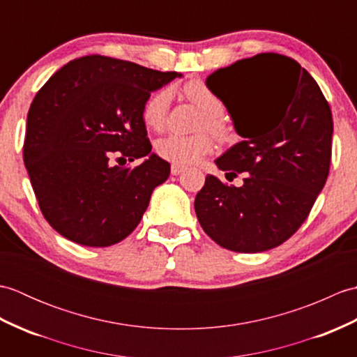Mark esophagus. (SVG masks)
I'll list each match as a JSON object with an SVG mask.
<instances>
[{
	"label": "esophagus",
	"mask_w": 357,
	"mask_h": 357,
	"mask_svg": "<svg viewBox=\"0 0 357 357\" xmlns=\"http://www.w3.org/2000/svg\"><path fill=\"white\" fill-rule=\"evenodd\" d=\"M184 170H185V167L179 165V164H173L172 165V174H174V176H176V174H179V173H183Z\"/></svg>",
	"instance_id": "esophagus-1"
}]
</instances>
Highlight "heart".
I'll use <instances>...</instances> for the list:
<instances>
[{"instance_id":"heart-1","label":"heart","mask_w":357,"mask_h":357,"mask_svg":"<svg viewBox=\"0 0 357 357\" xmlns=\"http://www.w3.org/2000/svg\"><path fill=\"white\" fill-rule=\"evenodd\" d=\"M183 93L188 101L198 105V107L206 113L202 126L207 127L208 130L216 135L218 138H227L230 135V127L222 118L224 104L213 90H211L206 82L193 79L188 81L183 86ZM170 105V90L159 89L151 93L146 102L142 104L141 118L142 123L151 130H161L165 124L167 113H169ZM213 147L207 133H196V135H181V133H169L162 136L156 142V153L165 161L173 164H195L198 162L202 156L210 153Z\"/></svg>"}]
</instances>
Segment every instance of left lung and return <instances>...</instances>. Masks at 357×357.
Returning <instances> with one entry per match:
<instances>
[{
    "mask_svg": "<svg viewBox=\"0 0 357 357\" xmlns=\"http://www.w3.org/2000/svg\"><path fill=\"white\" fill-rule=\"evenodd\" d=\"M207 86L221 98L242 141L216 159L196 195L198 221L216 244L259 253L291 238L327 183L333 116L319 86L294 59L257 53L219 69Z\"/></svg>",
    "mask_w": 357,
    "mask_h": 357,
    "instance_id": "left-lung-1",
    "label": "left lung"
}]
</instances>
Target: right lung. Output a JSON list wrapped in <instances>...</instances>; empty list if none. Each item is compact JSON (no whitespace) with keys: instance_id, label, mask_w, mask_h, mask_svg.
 Here are the masks:
<instances>
[{"instance_id":"1","label":"right lung","mask_w":357,"mask_h":357,"mask_svg":"<svg viewBox=\"0 0 357 357\" xmlns=\"http://www.w3.org/2000/svg\"><path fill=\"white\" fill-rule=\"evenodd\" d=\"M181 73L124 59H73L38 90L27 115L22 158L41 213L61 236L109 247L139 224L170 164L151 151L141 110L150 93ZM147 155L135 167L112 157Z\"/></svg>"}]
</instances>
